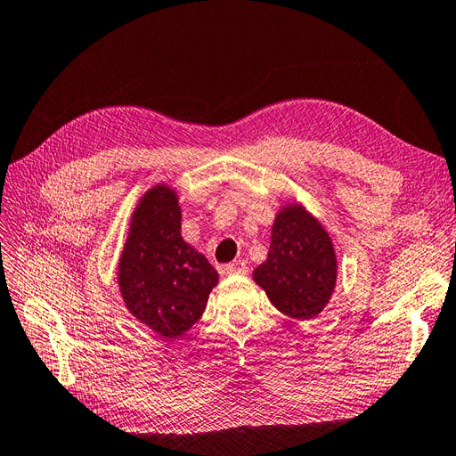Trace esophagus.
I'll return each mask as SVG.
<instances>
[{"label":"esophagus","instance_id":"34e87169","mask_svg":"<svg viewBox=\"0 0 456 456\" xmlns=\"http://www.w3.org/2000/svg\"><path fill=\"white\" fill-rule=\"evenodd\" d=\"M226 273H247V262L245 260H233L230 265H226Z\"/></svg>","mask_w":456,"mask_h":456}]
</instances>
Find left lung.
<instances>
[{
	"label": "left lung",
	"instance_id": "8db88e82",
	"mask_svg": "<svg viewBox=\"0 0 456 456\" xmlns=\"http://www.w3.org/2000/svg\"><path fill=\"white\" fill-rule=\"evenodd\" d=\"M272 305L295 320L320 314L337 285V255L329 233L300 205H287L272 226L268 258L253 272Z\"/></svg>",
	"mask_w": 456,
	"mask_h": 456
}]
</instances>
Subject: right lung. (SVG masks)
I'll use <instances>...</instances> for the list:
<instances>
[{
    "label": "right lung",
    "mask_w": 456,
    "mask_h": 456,
    "mask_svg": "<svg viewBox=\"0 0 456 456\" xmlns=\"http://www.w3.org/2000/svg\"><path fill=\"white\" fill-rule=\"evenodd\" d=\"M118 283L127 310L165 338L184 335L201 317L218 273L183 240L181 207L169 186L148 190L134 209Z\"/></svg>",
    "instance_id": "right-lung-1"
}]
</instances>
